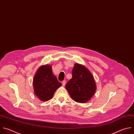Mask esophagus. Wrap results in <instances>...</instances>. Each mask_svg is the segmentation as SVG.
<instances>
[{
    "mask_svg": "<svg viewBox=\"0 0 134 134\" xmlns=\"http://www.w3.org/2000/svg\"><path fill=\"white\" fill-rule=\"evenodd\" d=\"M65 84H66V81H65V80H64V81H62V85L63 86H64L65 85Z\"/></svg>",
    "mask_w": 134,
    "mask_h": 134,
    "instance_id": "esophagus-1",
    "label": "esophagus"
}]
</instances>
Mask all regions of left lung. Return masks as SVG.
Listing matches in <instances>:
<instances>
[{
	"instance_id": "obj_1",
	"label": "left lung",
	"mask_w": 134,
	"mask_h": 134,
	"mask_svg": "<svg viewBox=\"0 0 134 134\" xmlns=\"http://www.w3.org/2000/svg\"><path fill=\"white\" fill-rule=\"evenodd\" d=\"M72 73V77L65 85V88L75 101L87 102L96 90L93 75L85 66L77 63L75 64Z\"/></svg>"
}]
</instances>
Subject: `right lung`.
<instances>
[{
  "instance_id": "1",
  "label": "right lung",
  "mask_w": 134,
  "mask_h": 134,
  "mask_svg": "<svg viewBox=\"0 0 134 134\" xmlns=\"http://www.w3.org/2000/svg\"><path fill=\"white\" fill-rule=\"evenodd\" d=\"M61 85L53 74L52 67L49 65L41 66L34 77L35 94L42 101L51 99L56 90Z\"/></svg>"
}]
</instances>
